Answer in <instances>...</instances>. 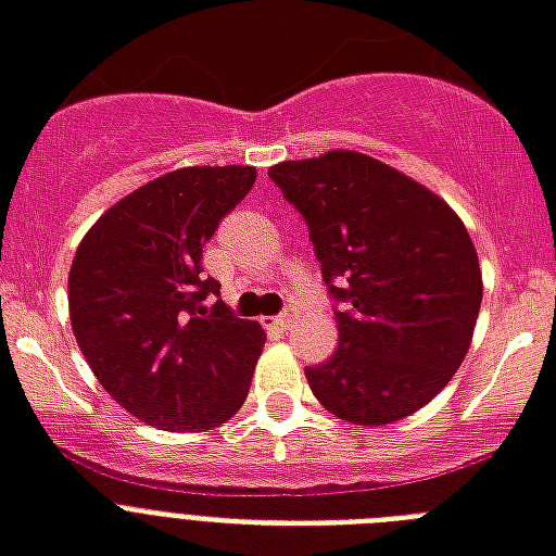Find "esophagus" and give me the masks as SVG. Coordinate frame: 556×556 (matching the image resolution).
I'll return each instance as SVG.
<instances>
[{
  "label": "esophagus",
  "instance_id": "esophagus-1",
  "mask_svg": "<svg viewBox=\"0 0 556 556\" xmlns=\"http://www.w3.org/2000/svg\"><path fill=\"white\" fill-rule=\"evenodd\" d=\"M295 318H299V309H295V307H287V309H283V313H281V316H275V318H273V325H275V327H281V330H290V327L295 325Z\"/></svg>",
  "mask_w": 556,
  "mask_h": 556
}]
</instances>
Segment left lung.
Instances as JSON below:
<instances>
[{
    "label": "left lung",
    "instance_id": "left-lung-1",
    "mask_svg": "<svg viewBox=\"0 0 556 556\" xmlns=\"http://www.w3.org/2000/svg\"><path fill=\"white\" fill-rule=\"evenodd\" d=\"M309 229L339 307V351L304 368L316 400L356 426L424 408L470 351L481 269L446 202L354 150L269 167Z\"/></svg>",
    "mask_w": 556,
    "mask_h": 556
}]
</instances>
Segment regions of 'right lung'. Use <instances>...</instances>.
<instances>
[{
    "instance_id": "right-lung-1",
    "label": "right lung",
    "mask_w": 556,
    "mask_h": 556,
    "mask_svg": "<svg viewBox=\"0 0 556 556\" xmlns=\"http://www.w3.org/2000/svg\"><path fill=\"white\" fill-rule=\"evenodd\" d=\"M255 167H182L115 202L68 273V316L106 394L148 426L202 432L249 394L266 333L231 313L202 247L255 185Z\"/></svg>"
}]
</instances>
